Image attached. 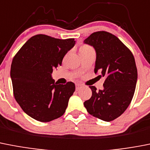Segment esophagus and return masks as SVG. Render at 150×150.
<instances>
[{
  "label": "esophagus",
  "instance_id": "1",
  "mask_svg": "<svg viewBox=\"0 0 150 150\" xmlns=\"http://www.w3.org/2000/svg\"><path fill=\"white\" fill-rule=\"evenodd\" d=\"M81 87H82V85L79 84V83L76 84V91H78V90H79V89H80Z\"/></svg>",
  "mask_w": 150,
  "mask_h": 150
}]
</instances>
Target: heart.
<instances>
[{
  "label": "heart",
  "mask_w": 150,
  "mask_h": 150,
  "mask_svg": "<svg viewBox=\"0 0 150 150\" xmlns=\"http://www.w3.org/2000/svg\"><path fill=\"white\" fill-rule=\"evenodd\" d=\"M88 48H91V47L88 46V45H82V46L80 47V48H79V50H86V49H88Z\"/></svg>",
  "instance_id": "1"
}]
</instances>
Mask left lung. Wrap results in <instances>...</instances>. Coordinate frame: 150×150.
<instances>
[{
  "instance_id": "obj_1",
  "label": "left lung",
  "mask_w": 150,
  "mask_h": 150,
  "mask_svg": "<svg viewBox=\"0 0 150 150\" xmlns=\"http://www.w3.org/2000/svg\"><path fill=\"white\" fill-rule=\"evenodd\" d=\"M84 42L96 50L94 73L105 78L103 90L89 86L92 96L84 105L92 116L112 121L126 111L134 96L138 79L134 56L117 37L106 31L93 33Z\"/></svg>"
}]
</instances>
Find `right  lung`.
<instances>
[{
  "instance_id": "add662e5",
  "label": "right lung",
  "mask_w": 150,
  "mask_h": 150,
  "mask_svg": "<svg viewBox=\"0 0 150 150\" xmlns=\"http://www.w3.org/2000/svg\"><path fill=\"white\" fill-rule=\"evenodd\" d=\"M74 45V38L38 34L31 37L12 59L10 76L15 99L27 115L38 121L50 122L65 112L75 85L58 84L51 74Z\"/></svg>"
}]
</instances>
